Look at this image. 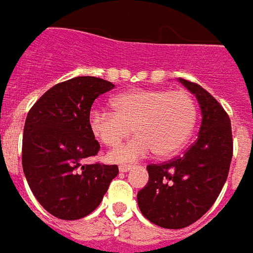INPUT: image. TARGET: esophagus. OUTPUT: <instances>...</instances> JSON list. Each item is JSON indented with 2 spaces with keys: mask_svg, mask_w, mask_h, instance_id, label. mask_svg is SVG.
<instances>
[{
  "mask_svg": "<svg viewBox=\"0 0 253 253\" xmlns=\"http://www.w3.org/2000/svg\"><path fill=\"white\" fill-rule=\"evenodd\" d=\"M132 166L131 165H122L120 166V171H128V170H131Z\"/></svg>",
  "mask_w": 253,
  "mask_h": 253,
  "instance_id": "34e87169",
  "label": "esophagus"
}]
</instances>
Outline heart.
Returning <instances> with one entry per match:
<instances>
[{
    "instance_id": "heart-1",
    "label": "heart",
    "mask_w": 253,
    "mask_h": 253,
    "mask_svg": "<svg viewBox=\"0 0 253 253\" xmlns=\"http://www.w3.org/2000/svg\"><path fill=\"white\" fill-rule=\"evenodd\" d=\"M114 111L100 107L88 114V126L95 139L117 146L133 132V139L110 153V161L126 163L152 151L169 156L191 138L197 124V104L187 91L132 90L112 100Z\"/></svg>"
}]
</instances>
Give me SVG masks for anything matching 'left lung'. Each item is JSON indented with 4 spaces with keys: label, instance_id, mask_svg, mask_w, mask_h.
<instances>
[{
    "label": "left lung",
    "instance_id": "obj_1",
    "mask_svg": "<svg viewBox=\"0 0 253 253\" xmlns=\"http://www.w3.org/2000/svg\"><path fill=\"white\" fill-rule=\"evenodd\" d=\"M179 80L199 100L203 114L199 136L183 156L148 165L149 181L138 191L143 217L169 229L189 227L211 209L228 177L232 159L228 114L201 85Z\"/></svg>",
    "mask_w": 253,
    "mask_h": 253
}]
</instances>
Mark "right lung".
I'll return each instance as SVG.
<instances>
[{
    "instance_id": "1",
    "label": "right lung",
    "mask_w": 253,
    "mask_h": 253,
    "mask_svg": "<svg viewBox=\"0 0 253 253\" xmlns=\"http://www.w3.org/2000/svg\"><path fill=\"white\" fill-rule=\"evenodd\" d=\"M114 84L82 76L53 85L28 112L22 139V168L36 200L60 219H79L100 206L117 165L92 163L100 143L88 126L92 102Z\"/></svg>"
}]
</instances>
